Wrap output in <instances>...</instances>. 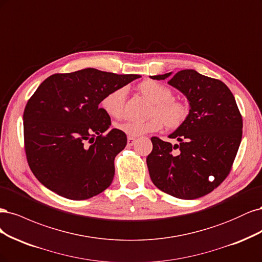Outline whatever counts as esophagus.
<instances>
[{
	"label": "esophagus",
	"instance_id": "esophagus-1",
	"mask_svg": "<svg viewBox=\"0 0 262 262\" xmlns=\"http://www.w3.org/2000/svg\"><path fill=\"white\" fill-rule=\"evenodd\" d=\"M136 141H137V139H136V138L130 137V136H128V137H127V145H128V146H133V145H135V143H136Z\"/></svg>",
	"mask_w": 262,
	"mask_h": 262
}]
</instances>
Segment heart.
<instances>
[{"label": "heart", "instance_id": "b5f03b06", "mask_svg": "<svg viewBox=\"0 0 262 262\" xmlns=\"http://www.w3.org/2000/svg\"><path fill=\"white\" fill-rule=\"evenodd\" d=\"M137 88L150 102H152L149 113L152 116L146 121H125L117 125L120 130L130 137H138L158 132L163 125L168 129H177L186 122L189 107L183 101L174 100L170 88L151 79L141 81ZM125 99V88H116L104 96L101 101V106L107 115L119 120L124 115Z\"/></svg>", "mask_w": 262, "mask_h": 262}]
</instances>
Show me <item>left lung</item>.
<instances>
[{
	"label": "left lung",
	"instance_id": "left-lung-1",
	"mask_svg": "<svg viewBox=\"0 0 262 262\" xmlns=\"http://www.w3.org/2000/svg\"><path fill=\"white\" fill-rule=\"evenodd\" d=\"M172 73L150 76L161 80ZM189 101V115L170 138L179 145L152 137L147 157L151 181L173 197L196 199L216 188L230 174L237 154L243 119L224 82L193 70L177 72L167 81Z\"/></svg>",
	"mask_w": 262,
	"mask_h": 262
}]
</instances>
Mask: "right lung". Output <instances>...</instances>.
Here are the masks:
<instances>
[{
    "label": "right lung",
    "instance_id": "1",
    "mask_svg": "<svg viewBox=\"0 0 262 262\" xmlns=\"http://www.w3.org/2000/svg\"><path fill=\"white\" fill-rule=\"evenodd\" d=\"M139 77L85 69L41 83L23 120L27 161L42 185L72 200L91 198L111 185L114 159L127 137L107 130L111 117L99 104L110 91Z\"/></svg>",
    "mask_w": 262,
    "mask_h": 262
}]
</instances>
